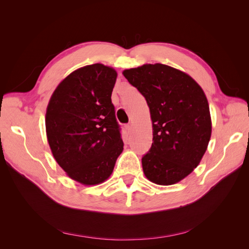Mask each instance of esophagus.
<instances>
[{"label":"esophagus","mask_w":249,"mask_h":249,"mask_svg":"<svg viewBox=\"0 0 249 249\" xmlns=\"http://www.w3.org/2000/svg\"><path fill=\"white\" fill-rule=\"evenodd\" d=\"M125 129H126L127 132L131 133V132H132V124H126V125H125Z\"/></svg>","instance_id":"1"}]
</instances>
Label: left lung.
Segmentation results:
<instances>
[{
  "label": "left lung",
  "mask_w": 249,
  "mask_h": 249,
  "mask_svg": "<svg viewBox=\"0 0 249 249\" xmlns=\"http://www.w3.org/2000/svg\"><path fill=\"white\" fill-rule=\"evenodd\" d=\"M144 96L153 122V143L142 157L145 177L173 185L197 167L212 132L208 100L187 73L161 63L124 71Z\"/></svg>",
  "instance_id": "8db88e82"
}]
</instances>
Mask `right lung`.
<instances>
[{
  "instance_id": "1",
  "label": "right lung",
  "mask_w": 249,
  "mask_h": 249,
  "mask_svg": "<svg viewBox=\"0 0 249 249\" xmlns=\"http://www.w3.org/2000/svg\"><path fill=\"white\" fill-rule=\"evenodd\" d=\"M117 72L101 63L72 71L56 88L46 129L55 160L83 185L105 182L124 149L111 101Z\"/></svg>"
}]
</instances>
